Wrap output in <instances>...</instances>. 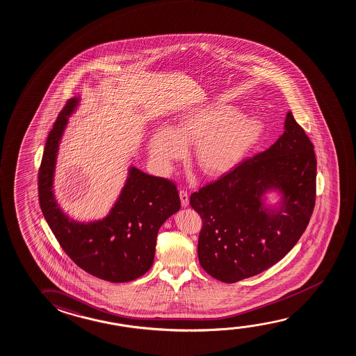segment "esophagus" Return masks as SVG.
<instances>
[{
    "label": "esophagus",
    "instance_id": "1",
    "mask_svg": "<svg viewBox=\"0 0 356 356\" xmlns=\"http://www.w3.org/2000/svg\"><path fill=\"white\" fill-rule=\"evenodd\" d=\"M179 195H180L181 204L182 207L188 206V202H190V198H188V193L186 190H180L179 191Z\"/></svg>",
    "mask_w": 356,
    "mask_h": 356
}]
</instances>
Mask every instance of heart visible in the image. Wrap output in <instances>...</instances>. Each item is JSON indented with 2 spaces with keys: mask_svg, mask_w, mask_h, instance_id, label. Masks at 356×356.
Returning <instances> with one entry per match:
<instances>
[{
  "mask_svg": "<svg viewBox=\"0 0 356 356\" xmlns=\"http://www.w3.org/2000/svg\"><path fill=\"white\" fill-rule=\"evenodd\" d=\"M241 113L229 105L191 108L181 115L171 129L156 131L149 140L150 156L163 169L195 145L193 163L203 175H225L243 161L263 134L259 120L240 119Z\"/></svg>",
  "mask_w": 356,
  "mask_h": 356,
  "instance_id": "b5f03b06",
  "label": "heart"
}]
</instances>
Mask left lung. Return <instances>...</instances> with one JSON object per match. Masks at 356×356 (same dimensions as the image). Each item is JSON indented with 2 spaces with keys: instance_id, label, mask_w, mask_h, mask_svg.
<instances>
[{
  "instance_id": "left-lung-1",
  "label": "left lung",
  "mask_w": 356,
  "mask_h": 356,
  "mask_svg": "<svg viewBox=\"0 0 356 356\" xmlns=\"http://www.w3.org/2000/svg\"><path fill=\"white\" fill-rule=\"evenodd\" d=\"M284 129L268 149L190 197L202 218L198 259L220 282L262 273L294 248L309 225L316 202L314 147L293 113ZM270 188L284 193L277 211L262 206V193Z\"/></svg>"
}]
</instances>
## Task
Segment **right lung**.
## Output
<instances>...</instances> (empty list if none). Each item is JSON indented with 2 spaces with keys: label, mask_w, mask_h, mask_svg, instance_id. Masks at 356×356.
I'll return each instance as SVG.
<instances>
[{
  "label": "right lung",
  "mask_w": 356,
  "mask_h": 356,
  "mask_svg": "<svg viewBox=\"0 0 356 356\" xmlns=\"http://www.w3.org/2000/svg\"><path fill=\"white\" fill-rule=\"evenodd\" d=\"M78 102L68 100L47 136L38 174L40 208L62 250L79 268L111 283L131 282L152 267L160 227L180 209L179 191L175 182L132 166L108 217L86 224L65 216L54 197L52 177L58 142Z\"/></svg>",
  "instance_id": "obj_1"
}]
</instances>
